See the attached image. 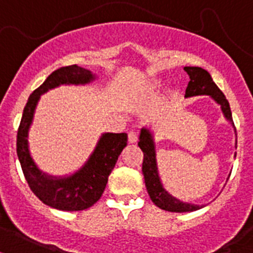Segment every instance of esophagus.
<instances>
[{
    "instance_id": "esophagus-1",
    "label": "esophagus",
    "mask_w": 253,
    "mask_h": 253,
    "mask_svg": "<svg viewBox=\"0 0 253 253\" xmlns=\"http://www.w3.org/2000/svg\"><path fill=\"white\" fill-rule=\"evenodd\" d=\"M137 140H138V137H137V133L136 132H129L128 133V141L130 142V144H134V142H137Z\"/></svg>"
}]
</instances>
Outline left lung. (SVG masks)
Wrapping results in <instances>:
<instances>
[{"instance_id": "1", "label": "left lung", "mask_w": 253, "mask_h": 253, "mask_svg": "<svg viewBox=\"0 0 253 253\" xmlns=\"http://www.w3.org/2000/svg\"><path fill=\"white\" fill-rule=\"evenodd\" d=\"M187 75L190 76V82L186 88L185 97H191V96L209 95L220 105L222 112L227 120L230 121L232 126L235 128L234 121H232V113H231L230 104L226 96L218 88V85L214 83V80L206 70L201 67H185L183 68ZM236 132V129H235ZM138 146L144 153V161H142V174L145 178V185L152 202L154 205L162 210L170 211V212H190V211L199 210L205 205L198 206L193 203H186L181 202L173 195H170L162 186L158 175L157 160H156V145H154L153 134L146 128L141 129L140 141ZM236 156V154H235Z\"/></svg>"}]
</instances>
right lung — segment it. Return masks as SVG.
Returning a JSON list of instances; mask_svg holds the SVG:
<instances>
[{
	"mask_svg": "<svg viewBox=\"0 0 253 253\" xmlns=\"http://www.w3.org/2000/svg\"><path fill=\"white\" fill-rule=\"evenodd\" d=\"M95 79L89 70L76 64L60 67L48 75L27 100L17 133V156L31 191L47 205L62 211H80L95 205L104 193L111 171L126 146V133H104L88 161L68 177H52L37 168L29 152V129L42 93L60 84H87Z\"/></svg>",
	"mask_w": 253,
	"mask_h": 253,
	"instance_id": "obj_1",
	"label": "right lung"
}]
</instances>
